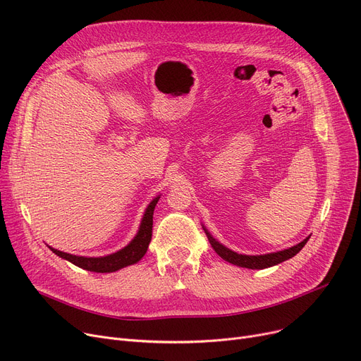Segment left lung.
Listing matches in <instances>:
<instances>
[{
	"label": "left lung",
	"instance_id": "1",
	"mask_svg": "<svg viewBox=\"0 0 361 361\" xmlns=\"http://www.w3.org/2000/svg\"><path fill=\"white\" fill-rule=\"evenodd\" d=\"M202 226H203V231L207 235V240H209L214 250L216 252V255H219L224 260L235 264V267L247 268V269H264V268L275 267V264H278L281 262H286V260L294 257L302 247H305V244L310 238V235H309V237H306L305 240H302L301 243L293 245V247L283 249V250H279V252L264 253V255H241V253H237V252L228 249L222 243H219L209 231H207V228H206L203 224H202Z\"/></svg>",
	"mask_w": 361,
	"mask_h": 361
}]
</instances>
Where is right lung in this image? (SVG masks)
Here are the masks:
<instances>
[{"label":"right lung","mask_w":361,"mask_h":361,"mask_svg":"<svg viewBox=\"0 0 361 361\" xmlns=\"http://www.w3.org/2000/svg\"><path fill=\"white\" fill-rule=\"evenodd\" d=\"M159 197L161 195H158L157 197L150 200V203L147 204V207L143 212L136 235L133 237V240L126 245V247L117 250L116 253H111L106 256H98V257H89V256H78V255L66 253L51 247L48 244L47 245L52 253H55L56 256L64 260L71 262L73 264H75V267H79L82 269H86L90 272H98V274H109V272L120 271L126 267H130V264L137 263L146 255L149 243L152 240L154 211Z\"/></svg>","instance_id":"add662e5"}]
</instances>
